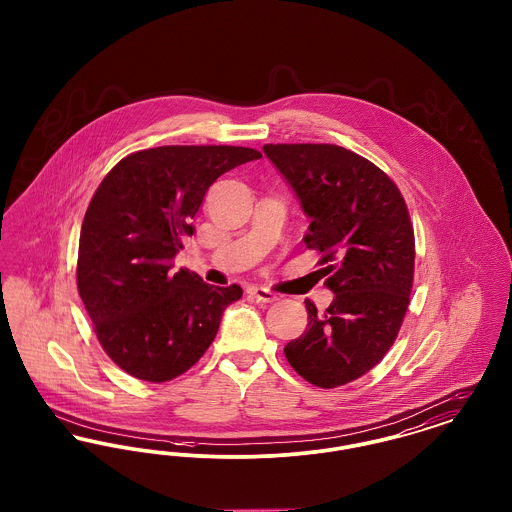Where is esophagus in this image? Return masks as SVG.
<instances>
[{
    "label": "esophagus",
    "mask_w": 512,
    "mask_h": 512,
    "mask_svg": "<svg viewBox=\"0 0 512 512\" xmlns=\"http://www.w3.org/2000/svg\"><path fill=\"white\" fill-rule=\"evenodd\" d=\"M247 293H249L253 299H257L259 303H272V301L278 299L276 293L270 292V290L263 288V286H249Z\"/></svg>",
    "instance_id": "esophagus-1"
}]
</instances>
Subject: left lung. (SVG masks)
Listing matches in <instances>:
<instances>
[{
  "mask_svg": "<svg viewBox=\"0 0 512 512\" xmlns=\"http://www.w3.org/2000/svg\"><path fill=\"white\" fill-rule=\"evenodd\" d=\"M311 219L303 238L334 301L305 299L309 324L286 359L309 384L332 390L361 378L390 351L414 278V230L395 182L365 157L334 144H267Z\"/></svg>",
  "mask_w": 512,
  "mask_h": 512,
  "instance_id": "obj_1",
  "label": "left lung"
}]
</instances>
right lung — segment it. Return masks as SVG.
<instances>
[{
	"label": "right lung",
	"mask_w": 512,
	"mask_h": 512,
	"mask_svg": "<svg viewBox=\"0 0 512 512\" xmlns=\"http://www.w3.org/2000/svg\"><path fill=\"white\" fill-rule=\"evenodd\" d=\"M238 146H161L121 159L92 197L78 244L76 286L99 345L138 380L169 382L203 357L238 284L215 288L171 259L220 174L259 159Z\"/></svg>",
	"instance_id": "1"
}]
</instances>
